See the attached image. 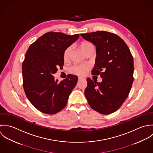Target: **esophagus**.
<instances>
[{
  "mask_svg": "<svg viewBox=\"0 0 153 153\" xmlns=\"http://www.w3.org/2000/svg\"><path fill=\"white\" fill-rule=\"evenodd\" d=\"M78 79H79V81H81V80H85V78H82V77H79V78H78Z\"/></svg>",
  "mask_w": 153,
  "mask_h": 153,
  "instance_id": "1",
  "label": "esophagus"
}]
</instances>
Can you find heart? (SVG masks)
Returning a JSON list of instances; mask_svg holds the SVG:
<instances>
[{"label":"heart","mask_w":153,"mask_h":153,"mask_svg":"<svg viewBox=\"0 0 153 153\" xmlns=\"http://www.w3.org/2000/svg\"><path fill=\"white\" fill-rule=\"evenodd\" d=\"M79 47L84 54H86L89 52H91V51L93 52L94 50L93 45L91 42L88 41H85L82 42L80 44ZM70 52H71V47H67L65 50L63 54V59L64 61H67L68 60ZM89 68H90V67L88 64L73 65L70 68V71L71 73L73 74H77L80 76H83L87 74Z\"/></svg>","instance_id":"b5f03b06"}]
</instances>
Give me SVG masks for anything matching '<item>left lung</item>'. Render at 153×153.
Masks as SVG:
<instances>
[{"instance_id":"1","label":"left lung","mask_w":153,"mask_h":153,"mask_svg":"<svg viewBox=\"0 0 153 153\" xmlns=\"http://www.w3.org/2000/svg\"><path fill=\"white\" fill-rule=\"evenodd\" d=\"M96 46V58L92 74H100L99 83L88 78L85 94L93 109L103 115L117 111L128 96L134 81V60L118 35L98 31L81 33Z\"/></svg>"}]
</instances>
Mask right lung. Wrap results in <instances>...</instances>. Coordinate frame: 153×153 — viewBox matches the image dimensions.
Instances as JSON below:
<instances>
[{
	"label": "right lung",
	"instance_id": "right-lung-1",
	"mask_svg": "<svg viewBox=\"0 0 153 153\" xmlns=\"http://www.w3.org/2000/svg\"><path fill=\"white\" fill-rule=\"evenodd\" d=\"M79 38V34L66 35L49 32L30 46L22 65L23 86L32 105L40 112L53 115L67 105L78 77L68 74L59 82L53 74L64 65L65 50Z\"/></svg>",
	"mask_w": 153,
	"mask_h": 153
}]
</instances>
